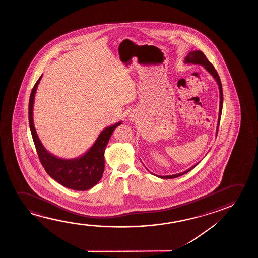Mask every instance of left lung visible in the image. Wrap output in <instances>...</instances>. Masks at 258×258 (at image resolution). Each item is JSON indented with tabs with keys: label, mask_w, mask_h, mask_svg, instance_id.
Returning a JSON list of instances; mask_svg holds the SVG:
<instances>
[{
	"label": "left lung",
	"mask_w": 258,
	"mask_h": 258,
	"mask_svg": "<svg viewBox=\"0 0 258 258\" xmlns=\"http://www.w3.org/2000/svg\"><path fill=\"white\" fill-rule=\"evenodd\" d=\"M184 63L187 64H198V65H202L203 67L205 68L206 71H208L210 74L212 75L213 78L215 79L217 84L219 85V119H218V124H217V128H216V137L218 135V131H219V122H220V118H221V113H222V107H223V92H222V85H221V81H220V78H219V74L218 72L216 71L215 69L213 67L208 59L206 58L205 55V53H203L202 51H191L188 53L187 56L185 57L184 59ZM199 162L195 164L194 166H191L190 168L184 171L182 173H176V174H173V175H166V176H160V175H157L154 174L157 177H159L161 179H173V178H176V177L181 176L185 173H188L190 170L193 169L195 166H198ZM147 169V168H146Z\"/></svg>",
	"instance_id": "left-lung-1"
}]
</instances>
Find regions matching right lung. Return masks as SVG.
Segmentation results:
<instances>
[{"label":"right lung","mask_w":258,"mask_h":258,"mask_svg":"<svg viewBox=\"0 0 258 258\" xmlns=\"http://www.w3.org/2000/svg\"><path fill=\"white\" fill-rule=\"evenodd\" d=\"M42 75L36 82L29 100V124L39 160L46 173L64 187L74 190H87L94 187L105 169V150L111 135L121 121L104 128L92 147L85 154L75 159H61L50 153L39 140L33 123V103Z\"/></svg>","instance_id":"right-lung-1"}]
</instances>
